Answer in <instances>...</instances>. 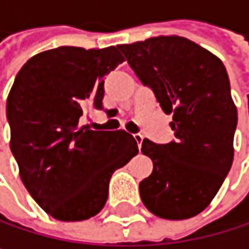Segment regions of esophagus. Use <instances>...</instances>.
Wrapping results in <instances>:
<instances>
[{"label":"esophagus","instance_id":"34e87169","mask_svg":"<svg viewBox=\"0 0 249 249\" xmlns=\"http://www.w3.org/2000/svg\"><path fill=\"white\" fill-rule=\"evenodd\" d=\"M134 138H135V141H137L138 147H141V144H142V140H144V137H142L141 134H134Z\"/></svg>","mask_w":249,"mask_h":249}]
</instances>
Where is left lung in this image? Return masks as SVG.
<instances>
[{"instance_id": "1", "label": "left lung", "mask_w": 249, "mask_h": 249, "mask_svg": "<svg viewBox=\"0 0 249 249\" xmlns=\"http://www.w3.org/2000/svg\"><path fill=\"white\" fill-rule=\"evenodd\" d=\"M118 49L153 89L161 109L173 114L174 141H142L153 173L140 183L141 200L163 219L196 216L211 205L233 161L238 112L224 63L180 36L151 37Z\"/></svg>"}]
</instances>
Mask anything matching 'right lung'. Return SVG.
Wrapping results in <instances>:
<instances>
[{
    "label": "right lung",
    "instance_id": "obj_1",
    "mask_svg": "<svg viewBox=\"0 0 249 249\" xmlns=\"http://www.w3.org/2000/svg\"><path fill=\"white\" fill-rule=\"evenodd\" d=\"M124 60L115 46H65L33 56L16 76L7 98L10 147L27 190L54 219L98 215L112 173L138 154L123 129L80 125L85 112L102 109L104 77Z\"/></svg>",
    "mask_w": 249,
    "mask_h": 249
}]
</instances>
